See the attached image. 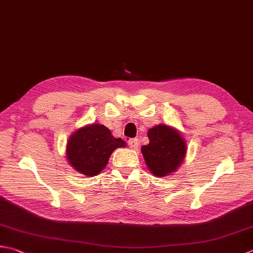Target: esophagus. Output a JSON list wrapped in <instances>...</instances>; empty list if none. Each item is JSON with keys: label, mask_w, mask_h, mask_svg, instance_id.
<instances>
[{"label": "esophagus", "mask_w": 253, "mask_h": 253, "mask_svg": "<svg viewBox=\"0 0 253 253\" xmlns=\"http://www.w3.org/2000/svg\"><path fill=\"white\" fill-rule=\"evenodd\" d=\"M127 143H128V146H129V148H131V149H137L138 145H139V141H138L137 138H132V139L128 140Z\"/></svg>", "instance_id": "34e87169"}]
</instances>
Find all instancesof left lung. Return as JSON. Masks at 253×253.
<instances>
[{"label": "left lung", "mask_w": 253, "mask_h": 253, "mask_svg": "<svg viewBox=\"0 0 253 253\" xmlns=\"http://www.w3.org/2000/svg\"><path fill=\"white\" fill-rule=\"evenodd\" d=\"M149 143L141 147L146 165L157 176L174 172L185 157V141L180 133L166 125H158L148 131Z\"/></svg>", "instance_id": "1"}]
</instances>
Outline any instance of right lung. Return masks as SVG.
I'll return each mask as SVG.
<instances>
[{
    "label": "right lung",
    "instance_id": "right-lung-1",
    "mask_svg": "<svg viewBox=\"0 0 253 253\" xmlns=\"http://www.w3.org/2000/svg\"><path fill=\"white\" fill-rule=\"evenodd\" d=\"M126 143L115 138L103 125H90L77 130L67 146V158L70 165L84 175L100 173L107 165L112 152Z\"/></svg>",
    "mask_w": 253,
    "mask_h": 253
}]
</instances>
